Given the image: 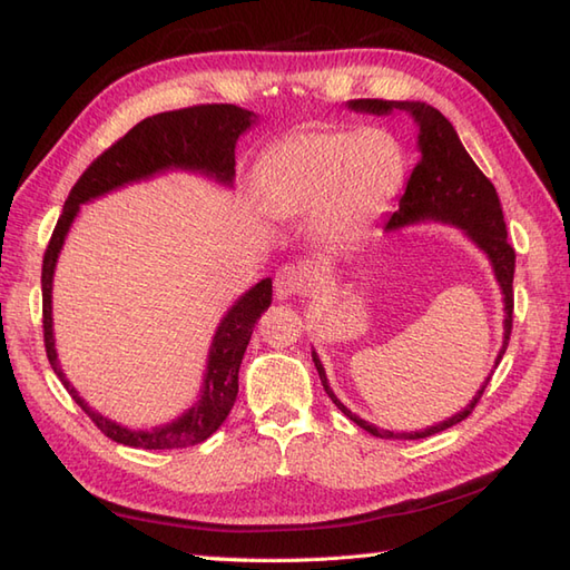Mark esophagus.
Segmentation results:
<instances>
[{
    "label": "esophagus",
    "mask_w": 570,
    "mask_h": 570,
    "mask_svg": "<svg viewBox=\"0 0 570 570\" xmlns=\"http://www.w3.org/2000/svg\"><path fill=\"white\" fill-rule=\"evenodd\" d=\"M274 286H276V296H278V298L304 296V294H306V278H304V272H301L298 266L286 264V266H282V269L276 272Z\"/></svg>",
    "instance_id": "34e87169"
}]
</instances>
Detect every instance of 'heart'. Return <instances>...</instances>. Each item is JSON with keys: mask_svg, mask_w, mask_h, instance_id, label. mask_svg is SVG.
Returning a JSON list of instances; mask_svg holds the SVG:
<instances>
[{"mask_svg": "<svg viewBox=\"0 0 570 570\" xmlns=\"http://www.w3.org/2000/svg\"><path fill=\"white\" fill-rule=\"evenodd\" d=\"M406 176V154L392 131L308 129L262 156L257 198L276 217L318 210L323 235L343 239L374 220Z\"/></svg>", "mask_w": 570, "mask_h": 570, "instance_id": "obj_1", "label": "heart"}]
</instances>
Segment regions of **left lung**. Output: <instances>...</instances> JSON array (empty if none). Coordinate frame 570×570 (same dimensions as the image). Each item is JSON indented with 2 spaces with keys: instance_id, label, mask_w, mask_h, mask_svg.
I'll return each instance as SVG.
<instances>
[{
  "instance_id": "left-lung-1",
  "label": "left lung",
  "mask_w": 570,
  "mask_h": 570,
  "mask_svg": "<svg viewBox=\"0 0 570 570\" xmlns=\"http://www.w3.org/2000/svg\"><path fill=\"white\" fill-rule=\"evenodd\" d=\"M347 107L353 112H367V115H406L416 127V149H419V164L411 171L406 180L404 196L399 198V210L390 215V220L384 223V233L392 229H402L406 225L416 223H443L453 225L463 233L472 245H475L485 257L490 259V266L498 278L502 304H504V335L502 347L498 357H494V367L500 365L507 345H510L512 333V308H514V249L507 242V227L502 205L498 198V190L490 184V178L480 171L475 161L470 159L463 141H460L458 131L453 125L435 110V107L426 102L414 100H350ZM313 362H316L318 377L325 394L333 399V404L343 411V414L355 421L360 429L377 435V439H402V441H416L426 439V435L441 433L445 429L455 426L463 419L472 414V409L480 402L482 392L490 382V377L480 384V390L472 396V402L458 411L455 416L445 419L435 426H429L423 431H386L374 426V423L360 419L353 414L341 399L331 390L328 377H325V367L313 350Z\"/></svg>"
}]
</instances>
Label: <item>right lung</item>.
Segmentation results:
<instances>
[{"label":"right lung","instance_id":"obj_1","mask_svg":"<svg viewBox=\"0 0 570 570\" xmlns=\"http://www.w3.org/2000/svg\"><path fill=\"white\" fill-rule=\"evenodd\" d=\"M257 115L242 110L237 105H198L147 117L85 168V174L70 190L63 215L58 217L53 237L43 254V343L48 362H51L58 380L63 382L68 394L76 399V404L95 421V426L107 439L131 448H144V451L188 448L210 439L223 426L237 399L242 357H245V350L249 345L254 323L272 304V278H262L259 284H254L249 292L242 294L217 325L198 402L174 421L161 423V426H154L149 431L127 429L88 406V402L76 392V386L68 382L56 353L53 274L60 249H63L70 227L80 213V205L166 171L200 174L220 186H233L237 139L252 125H257Z\"/></svg>","mask_w":570,"mask_h":570}]
</instances>
